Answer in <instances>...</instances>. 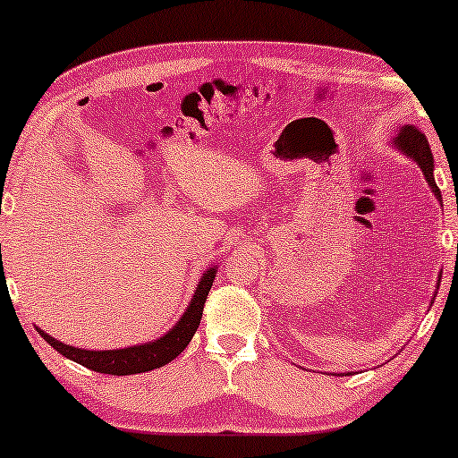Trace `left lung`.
<instances>
[{
	"mask_svg": "<svg viewBox=\"0 0 458 458\" xmlns=\"http://www.w3.org/2000/svg\"><path fill=\"white\" fill-rule=\"evenodd\" d=\"M392 146L396 148L398 152L409 156L412 162H417V166L421 168V173L425 174V181H428L431 193H434L437 202L442 204V193L437 190L436 179H434V156H431V149H429L428 140H425V133H421L415 124H403V127L396 129ZM440 277L442 273L437 275V287H440ZM436 293L437 292H434V300H436ZM434 300H431V304H434Z\"/></svg>",
	"mask_w": 458,
	"mask_h": 458,
	"instance_id": "1",
	"label": "left lung"
}]
</instances>
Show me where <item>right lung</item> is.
Masks as SVG:
<instances>
[{
    "instance_id": "add662e5",
    "label": "right lung",
    "mask_w": 458,
    "mask_h": 458,
    "mask_svg": "<svg viewBox=\"0 0 458 458\" xmlns=\"http://www.w3.org/2000/svg\"><path fill=\"white\" fill-rule=\"evenodd\" d=\"M216 265L206 268L202 277L198 281V287L190 300V306H187L179 321L174 323L165 335H160L158 340L116 350H85L62 344L39 327H37V331H39L43 340H46L54 350H58L62 356L91 369V371L106 375H135L152 371V369H160L168 365L173 359H177V356L187 348V344L191 342L193 334L198 331L199 321H202L204 302L206 298H208L212 281L216 277Z\"/></svg>"
}]
</instances>
